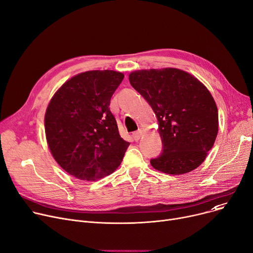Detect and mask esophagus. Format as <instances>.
Segmentation results:
<instances>
[{
  "label": "esophagus",
  "instance_id": "1",
  "mask_svg": "<svg viewBox=\"0 0 253 253\" xmlns=\"http://www.w3.org/2000/svg\"><path fill=\"white\" fill-rule=\"evenodd\" d=\"M142 134H143V131L141 130V129H139V130H137V131H135L133 134H132V136H133V138H134V140H139L140 139V137L142 136Z\"/></svg>",
  "mask_w": 253,
  "mask_h": 253
}]
</instances>
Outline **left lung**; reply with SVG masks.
I'll return each instance as SVG.
<instances>
[{"mask_svg":"<svg viewBox=\"0 0 253 253\" xmlns=\"http://www.w3.org/2000/svg\"><path fill=\"white\" fill-rule=\"evenodd\" d=\"M129 81L149 102L158 120L162 154L151 165L163 173L180 175L200 166L218 132L216 103L193 75L174 68L139 70Z\"/></svg>","mask_w":253,"mask_h":253,"instance_id":"obj_1","label":"left lung"}]
</instances>
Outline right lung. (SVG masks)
Masks as SVG:
<instances>
[{
  "mask_svg": "<svg viewBox=\"0 0 253 253\" xmlns=\"http://www.w3.org/2000/svg\"><path fill=\"white\" fill-rule=\"evenodd\" d=\"M123 78L111 70L78 74L62 84L47 106L48 148L58 165L76 178H102L123 160L130 143L120 136L109 108Z\"/></svg>",
  "mask_w": 253,
  "mask_h": 253,
  "instance_id": "obj_1",
  "label": "right lung"
}]
</instances>
